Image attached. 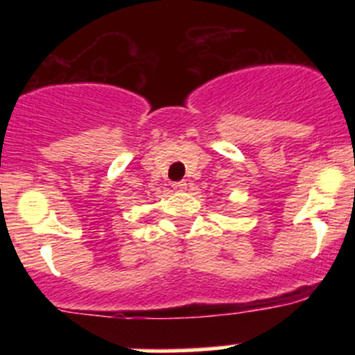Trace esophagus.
Instances as JSON below:
<instances>
[{
  "label": "esophagus",
  "mask_w": 355,
  "mask_h": 355,
  "mask_svg": "<svg viewBox=\"0 0 355 355\" xmlns=\"http://www.w3.org/2000/svg\"><path fill=\"white\" fill-rule=\"evenodd\" d=\"M173 189L177 192H184V191H187V184H185V182H175Z\"/></svg>",
  "instance_id": "34e87169"
}]
</instances>
